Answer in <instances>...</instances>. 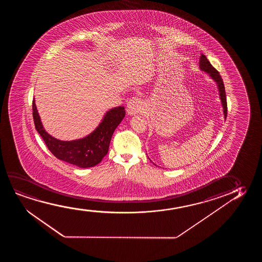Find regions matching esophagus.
<instances>
[{
	"label": "esophagus",
	"mask_w": 262,
	"mask_h": 262,
	"mask_svg": "<svg viewBox=\"0 0 262 262\" xmlns=\"http://www.w3.org/2000/svg\"><path fill=\"white\" fill-rule=\"evenodd\" d=\"M127 112L130 115H137L144 110V104L140 97H133L127 104Z\"/></svg>",
	"instance_id": "obj_1"
}]
</instances>
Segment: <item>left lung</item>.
<instances>
[{"instance_id":"1","label":"left lung","mask_w":262,"mask_h":262,"mask_svg":"<svg viewBox=\"0 0 262 262\" xmlns=\"http://www.w3.org/2000/svg\"><path fill=\"white\" fill-rule=\"evenodd\" d=\"M199 64H200V69H201V71L207 72L208 76L216 83L217 88H219V97L221 99L223 109H224V115H225V119H226V115H227V103H226V90H225V86H224V82H223L221 76L219 74V72L212 66L211 63L208 61V59L203 54H201Z\"/></svg>"}]
</instances>
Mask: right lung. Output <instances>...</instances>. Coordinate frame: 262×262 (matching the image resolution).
I'll list each match as a JSON object with an SVG mask.
<instances>
[{"label":"right lung","instance_id":"add662e5","mask_svg":"<svg viewBox=\"0 0 262 262\" xmlns=\"http://www.w3.org/2000/svg\"><path fill=\"white\" fill-rule=\"evenodd\" d=\"M32 107L36 129L52 154L58 159L80 168L93 167L102 161L104 156L107 154L113 133L125 116L123 106L112 108L106 112L97 129L90 135L79 140L63 141L51 136L43 129L35 99L33 100Z\"/></svg>","mask_w":262,"mask_h":262}]
</instances>
